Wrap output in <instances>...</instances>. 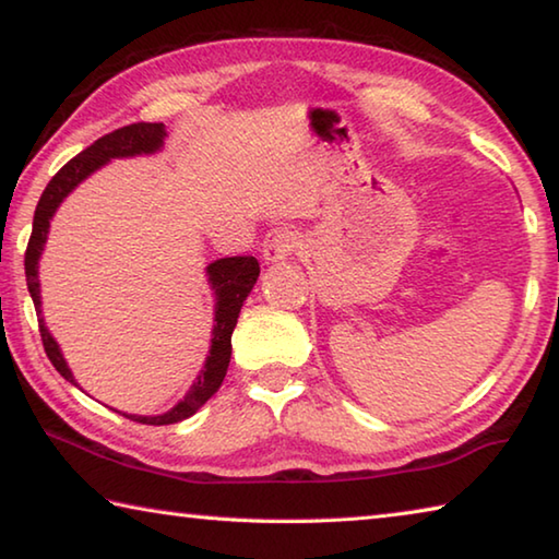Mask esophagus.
I'll return each instance as SVG.
<instances>
[{"label":"esophagus","instance_id":"esophagus-1","mask_svg":"<svg viewBox=\"0 0 559 559\" xmlns=\"http://www.w3.org/2000/svg\"><path fill=\"white\" fill-rule=\"evenodd\" d=\"M296 249H298V234L288 229V226L271 229L261 243V253L266 263H283Z\"/></svg>","mask_w":559,"mask_h":559}]
</instances>
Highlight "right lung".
<instances>
[{"instance_id":"add662e5","label":"right lung","mask_w":559,"mask_h":559,"mask_svg":"<svg viewBox=\"0 0 559 559\" xmlns=\"http://www.w3.org/2000/svg\"><path fill=\"white\" fill-rule=\"evenodd\" d=\"M167 130L163 122H132L120 130H112L108 135L98 138L91 147L83 150L81 155H75L71 163H66L53 179L46 185L39 204H36L34 212V229L29 246H26L24 257V271H26V286H29L36 316H39V333L46 355H49L51 365L59 370L63 380L79 386L73 380V372L66 365L61 355V347L56 343L49 328L44 323L41 316V283H39V259L44 253L46 239H49V226L56 210H59L61 202L69 197L75 187H79L83 179H88L93 173H98L100 167H106L110 159H122V157H138V155H155L165 147ZM259 261L253 257H231V259H216L206 266V281H210V288L214 290V328H212V345L210 355L204 359V367L197 374L194 384L189 386V392L179 400L173 409L165 414L155 416H143V414H122L132 421L140 424H153V427H163V424H177L187 419V416L197 414V409L210 400V396L219 390L226 367H229L231 359V333L236 328V318L241 313V306L246 296H249L253 283L259 278Z\"/></svg>"}]
</instances>
